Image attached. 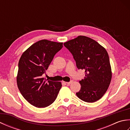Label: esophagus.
<instances>
[{"label": "esophagus", "mask_w": 130, "mask_h": 130, "mask_svg": "<svg viewBox=\"0 0 130 130\" xmlns=\"http://www.w3.org/2000/svg\"><path fill=\"white\" fill-rule=\"evenodd\" d=\"M73 82V80H71V81H70L69 82H65L66 83H67V84H68V85H70L71 83H72Z\"/></svg>", "instance_id": "obj_1"}]
</instances>
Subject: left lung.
Wrapping results in <instances>:
<instances>
[{"instance_id":"8db88e82","label":"left lung","mask_w":130,"mask_h":130,"mask_svg":"<svg viewBox=\"0 0 130 130\" xmlns=\"http://www.w3.org/2000/svg\"><path fill=\"white\" fill-rule=\"evenodd\" d=\"M73 55L78 69L85 70L76 93L81 100L93 103L106 92L112 79L111 67L106 50L92 38L83 36L63 43Z\"/></svg>"}]
</instances>
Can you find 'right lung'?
Segmentation results:
<instances>
[{"label":"right lung","instance_id":"1","mask_svg":"<svg viewBox=\"0 0 130 130\" xmlns=\"http://www.w3.org/2000/svg\"><path fill=\"white\" fill-rule=\"evenodd\" d=\"M62 42L42 40L24 51L18 62V88L32 106L45 108L56 99L61 83L42 78L54 57L63 47Z\"/></svg>","mask_w":130,"mask_h":130}]
</instances>
